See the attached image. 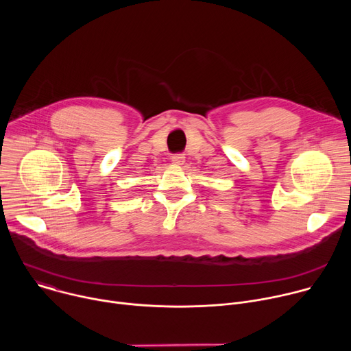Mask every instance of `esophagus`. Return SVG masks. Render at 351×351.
<instances>
[{
    "instance_id": "obj_1",
    "label": "esophagus",
    "mask_w": 351,
    "mask_h": 351,
    "mask_svg": "<svg viewBox=\"0 0 351 351\" xmlns=\"http://www.w3.org/2000/svg\"><path fill=\"white\" fill-rule=\"evenodd\" d=\"M171 160L175 165H182L184 162V156L183 154H175V156H172Z\"/></svg>"
}]
</instances>
